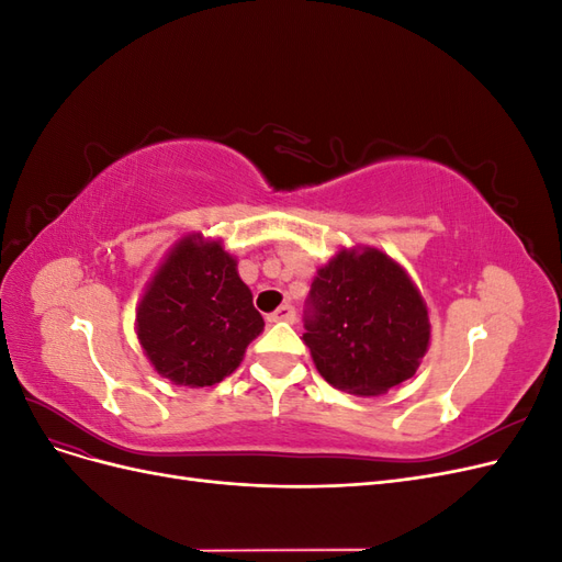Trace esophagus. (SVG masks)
<instances>
[{
	"instance_id": "34e87169",
	"label": "esophagus",
	"mask_w": 562,
	"mask_h": 562,
	"mask_svg": "<svg viewBox=\"0 0 562 562\" xmlns=\"http://www.w3.org/2000/svg\"><path fill=\"white\" fill-rule=\"evenodd\" d=\"M267 321L269 323H293L295 321V307L293 304H281V307L277 310V312H271L269 316H267Z\"/></svg>"
}]
</instances>
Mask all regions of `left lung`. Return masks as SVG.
Returning a JSON list of instances; mask_svg holds the SVG:
<instances>
[{
	"label": "left lung",
	"mask_w": 562,
	"mask_h": 562,
	"mask_svg": "<svg viewBox=\"0 0 562 562\" xmlns=\"http://www.w3.org/2000/svg\"><path fill=\"white\" fill-rule=\"evenodd\" d=\"M302 339L330 386L378 396L417 372L429 347L427 304L384 252L339 250L312 283Z\"/></svg>",
	"instance_id": "obj_1"
}]
</instances>
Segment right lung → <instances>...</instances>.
<instances>
[{
    "label": "right lung",
    "instance_id": "right-lung-1",
    "mask_svg": "<svg viewBox=\"0 0 562 562\" xmlns=\"http://www.w3.org/2000/svg\"><path fill=\"white\" fill-rule=\"evenodd\" d=\"M135 321L151 366L180 386L223 382L265 328L232 255L192 236L151 279Z\"/></svg>",
    "mask_w": 562,
    "mask_h": 562
}]
</instances>
